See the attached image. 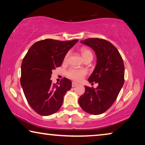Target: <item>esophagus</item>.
<instances>
[{
    "mask_svg": "<svg viewBox=\"0 0 145 145\" xmlns=\"http://www.w3.org/2000/svg\"><path fill=\"white\" fill-rule=\"evenodd\" d=\"M77 85H78V83H76V82H72V87L76 86Z\"/></svg>",
    "mask_w": 145,
    "mask_h": 145,
    "instance_id": "34e87169",
    "label": "esophagus"
}]
</instances>
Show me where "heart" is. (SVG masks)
<instances>
[{"label": "heart", "instance_id": "1", "mask_svg": "<svg viewBox=\"0 0 145 145\" xmlns=\"http://www.w3.org/2000/svg\"><path fill=\"white\" fill-rule=\"evenodd\" d=\"M81 54H82L83 58L86 59L88 57H92V53L89 49L86 48H82L81 49ZM69 56V53H67L65 55L64 59H63V62L66 63L68 60ZM86 74V70L82 69H76V68H71L67 72V76L72 80L79 81L84 78V76Z\"/></svg>", "mask_w": 145, "mask_h": 145}]
</instances>
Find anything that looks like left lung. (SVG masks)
<instances>
[{
  "instance_id": "left-lung-1",
  "label": "left lung",
  "mask_w": 145,
  "mask_h": 145,
  "mask_svg": "<svg viewBox=\"0 0 145 145\" xmlns=\"http://www.w3.org/2000/svg\"><path fill=\"white\" fill-rule=\"evenodd\" d=\"M80 43L90 47L96 53V65L88 80L98 83L96 88L85 86V92L78 99L84 112L100 115L108 110L116 100L124 83L125 67L122 57L110 41L88 38Z\"/></svg>"
}]
</instances>
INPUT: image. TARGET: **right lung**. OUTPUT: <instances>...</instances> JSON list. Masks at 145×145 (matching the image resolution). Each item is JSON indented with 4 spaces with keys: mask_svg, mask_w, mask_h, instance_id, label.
I'll return each instance as SVG.
<instances>
[{
    "mask_svg": "<svg viewBox=\"0 0 145 145\" xmlns=\"http://www.w3.org/2000/svg\"><path fill=\"white\" fill-rule=\"evenodd\" d=\"M78 39L61 41L46 39L35 43L25 55L21 65L20 84L25 98L37 114L47 116L61 108L63 98L72 87L64 78L59 85L50 80L52 71L62 65L67 52Z\"/></svg>",
    "mask_w": 145,
    "mask_h": 145,
    "instance_id": "1",
    "label": "right lung"
}]
</instances>
